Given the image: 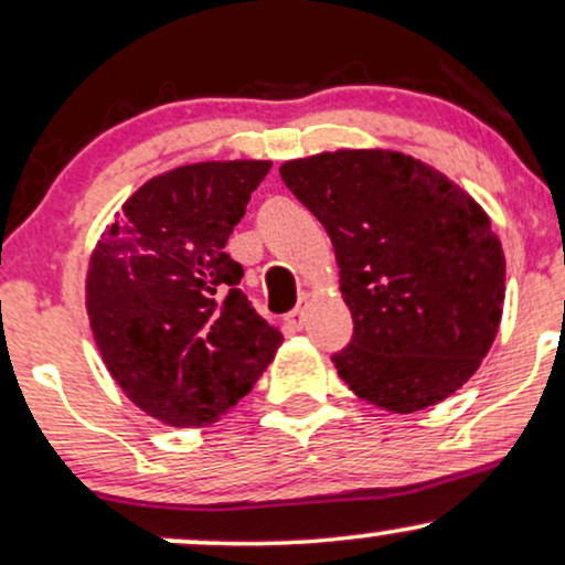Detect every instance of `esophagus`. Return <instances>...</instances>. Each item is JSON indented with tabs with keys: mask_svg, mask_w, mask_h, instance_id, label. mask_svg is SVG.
<instances>
[{
	"mask_svg": "<svg viewBox=\"0 0 565 565\" xmlns=\"http://www.w3.org/2000/svg\"><path fill=\"white\" fill-rule=\"evenodd\" d=\"M306 306H309V296L303 294L301 298H298V306H296V309L290 311L288 317H285V319H288V324L294 327V330H301V327H303V315H306Z\"/></svg>",
	"mask_w": 565,
	"mask_h": 565,
	"instance_id": "esophagus-1",
	"label": "esophagus"
}]
</instances>
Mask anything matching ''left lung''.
I'll return each instance as SVG.
<instances>
[{
  "label": "left lung",
  "mask_w": 565,
  "mask_h": 565,
  "mask_svg": "<svg viewBox=\"0 0 565 565\" xmlns=\"http://www.w3.org/2000/svg\"><path fill=\"white\" fill-rule=\"evenodd\" d=\"M282 183L322 222L353 338L335 369L393 414L469 382L498 335L505 256L490 217L435 167L390 149L290 159Z\"/></svg>",
  "instance_id": "obj_1"
}]
</instances>
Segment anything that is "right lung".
I'll use <instances>...</instances> for the list:
<instances>
[{
	"mask_svg": "<svg viewBox=\"0 0 565 565\" xmlns=\"http://www.w3.org/2000/svg\"><path fill=\"white\" fill-rule=\"evenodd\" d=\"M271 162H196L146 180L88 262L90 332L143 414L206 427L250 393L282 343L225 254Z\"/></svg>",
	"mask_w": 565,
	"mask_h": 565,
	"instance_id": "1",
	"label": "right lung"
}]
</instances>
